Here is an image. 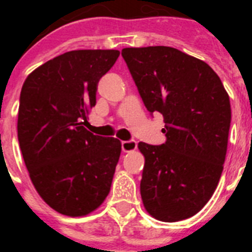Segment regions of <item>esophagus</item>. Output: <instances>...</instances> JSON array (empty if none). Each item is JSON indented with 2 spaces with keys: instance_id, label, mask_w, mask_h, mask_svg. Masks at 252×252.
Segmentation results:
<instances>
[{
  "instance_id": "34e87169",
  "label": "esophagus",
  "mask_w": 252,
  "mask_h": 252,
  "mask_svg": "<svg viewBox=\"0 0 252 252\" xmlns=\"http://www.w3.org/2000/svg\"><path fill=\"white\" fill-rule=\"evenodd\" d=\"M137 148V142L136 141H123L122 142V149L124 153H130V152H134Z\"/></svg>"
}]
</instances>
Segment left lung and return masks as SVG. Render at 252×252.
<instances>
[{"label": "left lung", "mask_w": 252, "mask_h": 252, "mask_svg": "<svg viewBox=\"0 0 252 252\" xmlns=\"http://www.w3.org/2000/svg\"><path fill=\"white\" fill-rule=\"evenodd\" d=\"M122 56L148 111L165 118V144H138L145 157L144 207L163 222L189 219L209 201L222 174L229 94L207 63L179 49L124 48Z\"/></svg>", "instance_id": "1"}]
</instances>
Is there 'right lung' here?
Wrapping results in <instances>:
<instances>
[{"label":"right lung","instance_id":"add662e5","mask_svg":"<svg viewBox=\"0 0 252 252\" xmlns=\"http://www.w3.org/2000/svg\"><path fill=\"white\" fill-rule=\"evenodd\" d=\"M119 55L116 49L70 51L40 65L22 86V156L37 193L61 215H90L110 193L122 142L84 126L99 80Z\"/></svg>","mask_w":252,"mask_h":252}]
</instances>
